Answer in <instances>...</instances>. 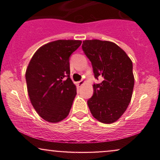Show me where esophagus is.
<instances>
[{
  "label": "esophagus",
  "instance_id": "34e87169",
  "mask_svg": "<svg viewBox=\"0 0 160 160\" xmlns=\"http://www.w3.org/2000/svg\"><path fill=\"white\" fill-rule=\"evenodd\" d=\"M77 83H78L79 87H81L82 85H83V83H84V81H83V80H80Z\"/></svg>",
  "mask_w": 160,
  "mask_h": 160
}]
</instances>
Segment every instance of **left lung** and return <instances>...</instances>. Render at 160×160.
<instances>
[{
    "instance_id": "8db88e82",
    "label": "left lung",
    "mask_w": 160,
    "mask_h": 160,
    "mask_svg": "<svg viewBox=\"0 0 160 160\" xmlns=\"http://www.w3.org/2000/svg\"><path fill=\"white\" fill-rule=\"evenodd\" d=\"M82 49L91 62L95 79L93 94L88 101L94 118L104 124L116 122L129 104L133 92V66L125 52L115 43L98 39L85 40Z\"/></svg>"
}]
</instances>
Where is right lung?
I'll use <instances>...</instances> for the list:
<instances>
[{"instance_id":"obj_1","label":"right lung","mask_w":160,"mask_h":160,"mask_svg":"<svg viewBox=\"0 0 160 160\" xmlns=\"http://www.w3.org/2000/svg\"><path fill=\"white\" fill-rule=\"evenodd\" d=\"M82 42L57 40L39 48L25 72L31 103L44 120L52 123L67 117L77 94L70 79V57Z\"/></svg>"}]
</instances>
